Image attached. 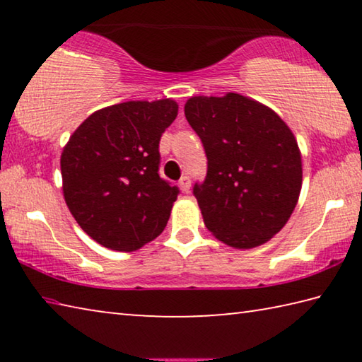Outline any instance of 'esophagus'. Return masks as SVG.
Wrapping results in <instances>:
<instances>
[{
    "mask_svg": "<svg viewBox=\"0 0 362 362\" xmlns=\"http://www.w3.org/2000/svg\"><path fill=\"white\" fill-rule=\"evenodd\" d=\"M179 185H180V189L183 193H188L189 192V187H192V180H189V177H182L180 179V182H179Z\"/></svg>",
    "mask_w": 362,
    "mask_h": 362,
    "instance_id": "34e87169",
    "label": "esophagus"
}]
</instances>
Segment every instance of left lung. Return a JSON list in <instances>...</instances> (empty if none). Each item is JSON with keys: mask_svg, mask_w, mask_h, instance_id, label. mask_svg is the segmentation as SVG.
<instances>
[{"mask_svg": "<svg viewBox=\"0 0 362 362\" xmlns=\"http://www.w3.org/2000/svg\"><path fill=\"white\" fill-rule=\"evenodd\" d=\"M185 116L207 156L193 193L204 225L235 249L262 246L283 230L302 189V153L281 116L238 93L194 95Z\"/></svg>", "mask_w": 362, "mask_h": 362, "instance_id": "left-lung-1", "label": "left lung"}]
</instances>
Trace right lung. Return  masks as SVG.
I'll list each match as a JSON object with an SVG mask.
<instances>
[{"label": "right lung", "mask_w": 362, "mask_h": 362, "mask_svg": "<svg viewBox=\"0 0 362 362\" xmlns=\"http://www.w3.org/2000/svg\"><path fill=\"white\" fill-rule=\"evenodd\" d=\"M177 113L173 99L116 103L88 116L65 144V203L103 247L132 252L166 228L179 189L159 177L158 148Z\"/></svg>", "instance_id": "1"}]
</instances>
